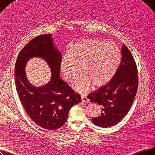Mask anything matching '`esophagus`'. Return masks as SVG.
Listing matches in <instances>:
<instances>
[{
	"label": "esophagus",
	"mask_w": 155,
	"mask_h": 155,
	"mask_svg": "<svg viewBox=\"0 0 155 155\" xmlns=\"http://www.w3.org/2000/svg\"><path fill=\"white\" fill-rule=\"evenodd\" d=\"M81 101H82V102H85V103L90 102V100L87 98V97L84 95H81Z\"/></svg>",
	"instance_id": "1"
}]
</instances>
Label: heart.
I'll list each match as a JSON object with an SVG mask.
<instances>
[{
	"label": "heart",
	"mask_w": 155,
	"mask_h": 155,
	"mask_svg": "<svg viewBox=\"0 0 155 155\" xmlns=\"http://www.w3.org/2000/svg\"><path fill=\"white\" fill-rule=\"evenodd\" d=\"M121 60L120 49L114 43L100 39H84L70 45L59 64L61 74L71 81L79 69L80 72L71 83L76 90L83 92L109 83L118 69Z\"/></svg>",
	"instance_id": "1"
}]
</instances>
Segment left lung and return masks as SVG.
Listing matches in <instances>:
<instances>
[{
	"mask_svg": "<svg viewBox=\"0 0 155 155\" xmlns=\"http://www.w3.org/2000/svg\"><path fill=\"white\" fill-rule=\"evenodd\" d=\"M122 58L115 76L110 81L88 95L91 102L102 107L101 116L92 122L102 128L113 127L128 113L138 88L137 68L129 49L123 45Z\"/></svg>",
	"mask_w": 155,
	"mask_h": 155,
	"instance_id": "left-lung-1",
	"label": "left lung"
}]
</instances>
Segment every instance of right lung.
I'll return each mask as SVG.
<instances>
[{
    "label": "right lung",
    "instance_id": "add662e5",
    "mask_svg": "<svg viewBox=\"0 0 155 155\" xmlns=\"http://www.w3.org/2000/svg\"><path fill=\"white\" fill-rule=\"evenodd\" d=\"M45 60L52 72L51 80L41 87H35L27 79L24 67L29 59ZM61 53L54 46L51 34L36 37L18 54L15 67L16 88L24 109L35 123L46 130L62 127L69 110L81 101V96L60 78Z\"/></svg>",
    "mask_w": 155,
    "mask_h": 155
}]
</instances>
